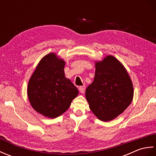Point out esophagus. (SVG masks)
<instances>
[{"label":"esophagus","instance_id":"34e87169","mask_svg":"<svg viewBox=\"0 0 156 156\" xmlns=\"http://www.w3.org/2000/svg\"><path fill=\"white\" fill-rule=\"evenodd\" d=\"M78 90L80 91V93H84L85 90V87L84 86H81V87H79Z\"/></svg>","mask_w":156,"mask_h":156}]
</instances>
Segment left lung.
I'll use <instances>...</instances> for the list:
<instances>
[{"mask_svg": "<svg viewBox=\"0 0 156 156\" xmlns=\"http://www.w3.org/2000/svg\"><path fill=\"white\" fill-rule=\"evenodd\" d=\"M93 82L86 90L90 110L102 121L117 117L133 100V84L126 69L117 59L108 55L95 63Z\"/></svg>", "mask_w": 156, "mask_h": 156, "instance_id": "obj_1", "label": "left lung"}]
</instances>
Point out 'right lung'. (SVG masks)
<instances>
[{
    "label": "right lung",
    "mask_w": 156,
    "mask_h": 156,
    "mask_svg": "<svg viewBox=\"0 0 156 156\" xmlns=\"http://www.w3.org/2000/svg\"><path fill=\"white\" fill-rule=\"evenodd\" d=\"M64 65L62 59L50 53L41 59L29 81V102L45 117H59L68 110L78 94V88L65 77Z\"/></svg>",
    "instance_id": "add662e5"
}]
</instances>
